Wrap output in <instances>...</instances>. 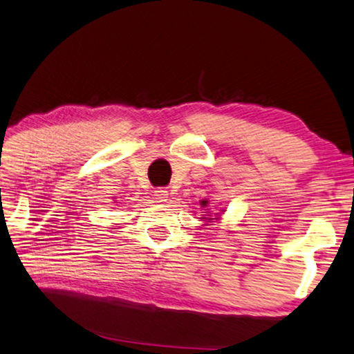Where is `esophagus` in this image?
Listing matches in <instances>:
<instances>
[{"label":"esophagus","mask_w":354,"mask_h":354,"mask_svg":"<svg viewBox=\"0 0 354 354\" xmlns=\"http://www.w3.org/2000/svg\"><path fill=\"white\" fill-rule=\"evenodd\" d=\"M153 196H155L156 203H166L167 198H169V192H167V189H165V188H156Z\"/></svg>","instance_id":"34e87169"}]
</instances>
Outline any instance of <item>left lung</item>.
Segmentation results:
<instances>
[{
    "instance_id": "left-lung-1",
    "label": "left lung",
    "mask_w": 354,
    "mask_h": 354,
    "mask_svg": "<svg viewBox=\"0 0 354 354\" xmlns=\"http://www.w3.org/2000/svg\"><path fill=\"white\" fill-rule=\"evenodd\" d=\"M207 204H209V201H201V205H203V207H205ZM205 220H214V218H205Z\"/></svg>"
}]
</instances>
